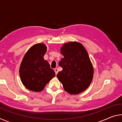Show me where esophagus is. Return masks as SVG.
Masks as SVG:
<instances>
[{
	"mask_svg": "<svg viewBox=\"0 0 122 122\" xmlns=\"http://www.w3.org/2000/svg\"><path fill=\"white\" fill-rule=\"evenodd\" d=\"M54 71H55V74H56V75H57V73H58V69H57V68H55L54 69Z\"/></svg>",
	"mask_w": 122,
	"mask_h": 122,
	"instance_id": "esophagus-1",
	"label": "esophagus"
}]
</instances>
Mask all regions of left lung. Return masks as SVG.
Masks as SVG:
<instances>
[{"instance_id":"obj_1","label":"left lung","mask_w":122,"mask_h":122,"mask_svg":"<svg viewBox=\"0 0 122 122\" xmlns=\"http://www.w3.org/2000/svg\"><path fill=\"white\" fill-rule=\"evenodd\" d=\"M63 58L59 65L62 71L57 74L66 92L77 95L84 92L92 82L94 68L87 51L77 41L65 43L60 49Z\"/></svg>"}]
</instances>
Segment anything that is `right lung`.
Instances as JSON below:
<instances>
[{
    "mask_svg": "<svg viewBox=\"0 0 122 122\" xmlns=\"http://www.w3.org/2000/svg\"><path fill=\"white\" fill-rule=\"evenodd\" d=\"M47 51L44 44L34 45L27 51L20 64L19 75L23 85L32 92H40L55 77V73L51 68L44 56Z\"/></svg>",
    "mask_w": 122,
    "mask_h": 122,
    "instance_id": "add662e5",
    "label": "right lung"
}]
</instances>
